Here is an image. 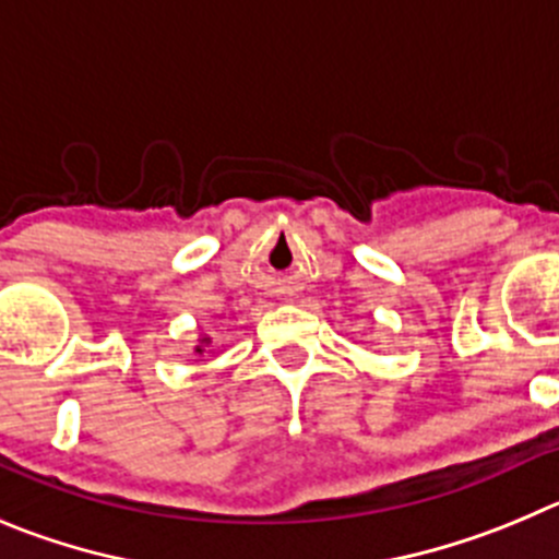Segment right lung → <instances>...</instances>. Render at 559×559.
Instances as JSON below:
<instances>
[{
    "instance_id": "right-lung-1",
    "label": "right lung",
    "mask_w": 559,
    "mask_h": 559,
    "mask_svg": "<svg viewBox=\"0 0 559 559\" xmlns=\"http://www.w3.org/2000/svg\"><path fill=\"white\" fill-rule=\"evenodd\" d=\"M203 342H209V338H201V344ZM201 344H198V347H195V353H203V347H201Z\"/></svg>"
}]
</instances>
